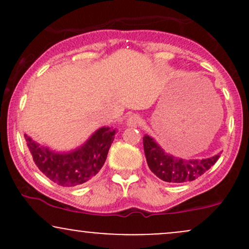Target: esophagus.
<instances>
[{"instance_id": "1", "label": "esophagus", "mask_w": 249, "mask_h": 249, "mask_svg": "<svg viewBox=\"0 0 249 249\" xmlns=\"http://www.w3.org/2000/svg\"><path fill=\"white\" fill-rule=\"evenodd\" d=\"M126 124L131 127L138 126V125L141 124V117L138 115H134V113L133 115H130L128 116V118L126 119Z\"/></svg>"}]
</instances>
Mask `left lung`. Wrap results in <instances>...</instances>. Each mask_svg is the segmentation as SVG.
<instances>
[{
  "instance_id": "obj_1",
  "label": "left lung",
  "mask_w": 249,
  "mask_h": 249,
  "mask_svg": "<svg viewBox=\"0 0 249 249\" xmlns=\"http://www.w3.org/2000/svg\"><path fill=\"white\" fill-rule=\"evenodd\" d=\"M144 152L151 172L167 182H187L202 176L215 164L220 154L201 160H182L164 152V150L151 138H142Z\"/></svg>"
}]
</instances>
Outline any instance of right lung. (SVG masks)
Masks as SVG:
<instances>
[{"label":"right lung","mask_w":249,"mask_h":249,"mask_svg":"<svg viewBox=\"0 0 249 249\" xmlns=\"http://www.w3.org/2000/svg\"><path fill=\"white\" fill-rule=\"evenodd\" d=\"M115 134L113 128L102 127L78 150L63 154L44 148L27 134L24 138L39 171L55 184L71 187L84 184L101 171Z\"/></svg>","instance_id":"add662e5"}]
</instances>
